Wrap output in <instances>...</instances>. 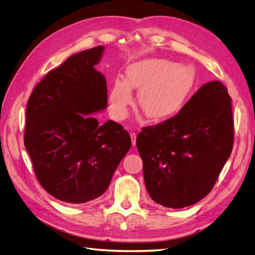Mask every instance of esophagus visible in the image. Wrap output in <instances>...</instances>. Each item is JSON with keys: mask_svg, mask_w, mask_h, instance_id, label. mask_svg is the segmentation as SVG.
Segmentation results:
<instances>
[{"mask_svg": "<svg viewBox=\"0 0 255 255\" xmlns=\"http://www.w3.org/2000/svg\"><path fill=\"white\" fill-rule=\"evenodd\" d=\"M130 137H131V142L134 146L136 144V138H137V133L136 132H130Z\"/></svg>", "mask_w": 255, "mask_h": 255, "instance_id": "34e87169", "label": "esophagus"}]
</instances>
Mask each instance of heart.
<instances>
[{
	"instance_id": "obj_1",
	"label": "heart",
	"mask_w": 255,
	"mask_h": 255,
	"mask_svg": "<svg viewBox=\"0 0 255 255\" xmlns=\"http://www.w3.org/2000/svg\"><path fill=\"white\" fill-rule=\"evenodd\" d=\"M127 81L117 78L108 97L113 116L122 119L132 103V89H140L138 104L149 121L173 117L187 101L196 84V72L187 65L163 58H146L127 67Z\"/></svg>"
}]
</instances>
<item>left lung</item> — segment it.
Masks as SVG:
<instances>
[{
  "instance_id": "left-lung-1",
  "label": "left lung",
  "mask_w": 255,
  "mask_h": 255,
  "mask_svg": "<svg viewBox=\"0 0 255 255\" xmlns=\"http://www.w3.org/2000/svg\"><path fill=\"white\" fill-rule=\"evenodd\" d=\"M231 101L221 82L207 83L176 116L138 133L144 184L154 202L181 209L212 190L233 147Z\"/></svg>"
}]
</instances>
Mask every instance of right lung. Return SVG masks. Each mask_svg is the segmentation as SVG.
<instances>
[{
	"label": "right lung",
	"instance_id": "1",
	"mask_svg": "<svg viewBox=\"0 0 255 255\" xmlns=\"http://www.w3.org/2000/svg\"><path fill=\"white\" fill-rule=\"evenodd\" d=\"M104 46L69 56L28 98L24 144L34 172L51 196L85 203L107 190L131 146L122 125H99L91 115L107 108V84L95 68Z\"/></svg>",
	"mask_w": 255,
	"mask_h": 255
}]
</instances>
